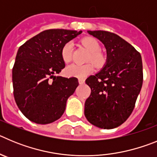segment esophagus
Segmentation results:
<instances>
[{
    "label": "esophagus",
    "mask_w": 157,
    "mask_h": 157,
    "mask_svg": "<svg viewBox=\"0 0 157 157\" xmlns=\"http://www.w3.org/2000/svg\"><path fill=\"white\" fill-rule=\"evenodd\" d=\"M78 82H79V84H83V83L85 82V79L82 78H78Z\"/></svg>",
    "instance_id": "esophagus-1"
}]
</instances>
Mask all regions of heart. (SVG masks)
Instances as JSON below:
<instances>
[{
  "mask_svg": "<svg viewBox=\"0 0 157 157\" xmlns=\"http://www.w3.org/2000/svg\"><path fill=\"white\" fill-rule=\"evenodd\" d=\"M82 43L85 47H86L90 52V56H89L88 60H91L96 67H101L105 63V59L101 54V46L97 40L92 37H85L82 40ZM72 48L73 45L71 42H67L62 47L61 58L65 63H68L71 60ZM94 65L92 63H87L86 64H78V63H71L65 68V75L69 77L84 78L94 71Z\"/></svg>",
  "mask_w": 157,
  "mask_h": 157,
  "instance_id": "heart-1",
  "label": "heart"
}]
</instances>
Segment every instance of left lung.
Listing matches in <instances>:
<instances>
[{
    "label": "left lung",
    "instance_id": "obj_1",
    "mask_svg": "<svg viewBox=\"0 0 157 157\" xmlns=\"http://www.w3.org/2000/svg\"><path fill=\"white\" fill-rule=\"evenodd\" d=\"M106 48L107 60L98 74L86 83L91 89L85 102V116L103 129L123 124L134 109L143 82L141 54L117 34L105 30H88Z\"/></svg>",
    "mask_w": 157,
    "mask_h": 157
}]
</instances>
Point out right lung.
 <instances>
[{
  "label": "right lung",
  "instance_id": "add662e5",
  "mask_svg": "<svg viewBox=\"0 0 157 157\" xmlns=\"http://www.w3.org/2000/svg\"><path fill=\"white\" fill-rule=\"evenodd\" d=\"M82 30L52 29L41 32L19 47L12 68L15 101L30 121L48 124L59 120L67 100L78 86L76 78L56 76L65 63L62 47Z\"/></svg>",
  "mask_w": 157,
  "mask_h": 157
}]
</instances>
